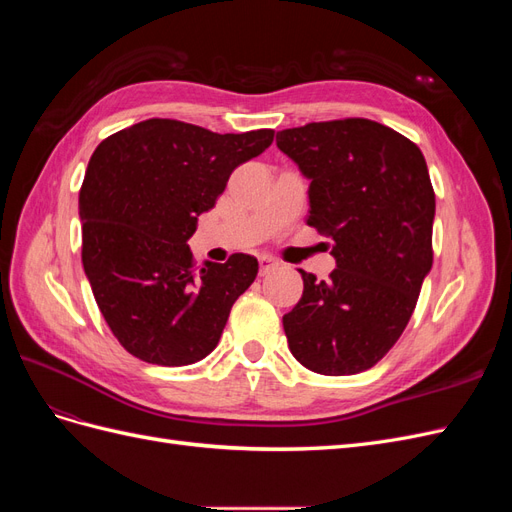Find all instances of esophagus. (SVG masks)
<instances>
[{"label":"esophagus","instance_id":"34e87169","mask_svg":"<svg viewBox=\"0 0 512 512\" xmlns=\"http://www.w3.org/2000/svg\"><path fill=\"white\" fill-rule=\"evenodd\" d=\"M258 262H260V275H269L271 271H275L277 267H280V262H277L271 256H260Z\"/></svg>","mask_w":512,"mask_h":512}]
</instances>
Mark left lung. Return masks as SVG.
<instances>
[{"instance_id":"left-lung-1","label":"left lung","mask_w":512,"mask_h":512,"mask_svg":"<svg viewBox=\"0 0 512 512\" xmlns=\"http://www.w3.org/2000/svg\"><path fill=\"white\" fill-rule=\"evenodd\" d=\"M309 183V218L333 241L329 280L299 269L303 297L284 316L290 352L322 376H352L389 352L431 271L436 194L406 136L350 117L277 132Z\"/></svg>"}]
</instances>
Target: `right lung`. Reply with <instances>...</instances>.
Wrapping results in <instances>:
<instances>
[{
  "instance_id": "right-lung-1",
  "label": "right lung",
  "mask_w": 512,
  "mask_h": 512,
  "mask_svg": "<svg viewBox=\"0 0 512 512\" xmlns=\"http://www.w3.org/2000/svg\"><path fill=\"white\" fill-rule=\"evenodd\" d=\"M273 134L147 119L96 147L79 194L83 267L106 324L136 359L181 367L218 346L258 260L232 254L196 267L188 239L232 170L260 156Z\"/></svg>"
}]
</instances>
